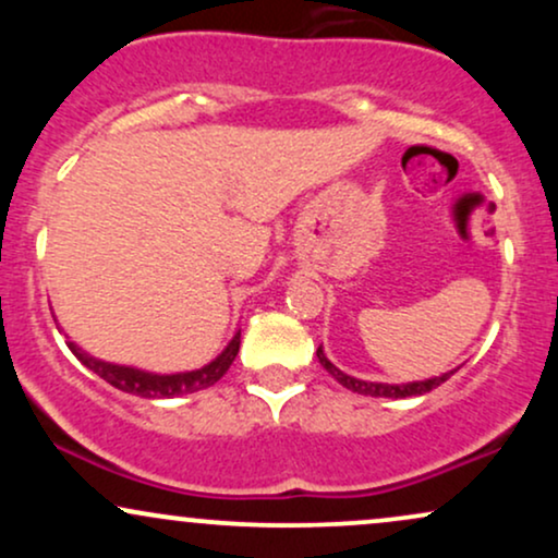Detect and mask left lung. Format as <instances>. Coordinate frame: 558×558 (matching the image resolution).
Instances as JSON below:
<instances>
[{
	"mask_svg": "<svg viewBox=\"0 0 558 558\" xmlns=\"http://www.w3.org/2000/svg\"><path fill=\"white\" fill-rule=\"evenodd\" d=\"M317 360L323 364L328 373L336 377L338 383H341L343 388L354 390V393H362V396H386V399H409V396H422V393H430L433 388H438L440 383H446L448 377H451L457 369H451V373H444L440 377H430V380H417V383H403V386H388V383H367V380H360V377H351L341 373V369L332 364L328 356H325L323 345L317 349Z\"/></svg>",
	"mask_w": 558,
	"mask_h": 558,
	"instance_id": "8db88e82",
	"label": "left lung"
}]
</instances>
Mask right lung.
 <instances>
[{"instance_id":"1","label":"right lung","mask_w":558,"mask_h":558,"mask_svg":"<svg viewBox=\"0 0 558 558\" xmlns=\"http://www.w3.org/2000/svg\"><path fill=\"white\" fill-rule=\"evenodd\" d=\"M70 351H73L78 360L86 364L92 373L99 377H105L110 386H114L123 393H133L141 396V399H172V396H183V393H194V390H204L209 386H215L222 375L228 373V367L233 364L235 354H239L241 345V330L235 332L233 341L226 345L220 356L215 362H209L207 367L194 369V373H181V375H151V373H141V369L133 367H120V364H110L88 356L86 351H81L75 343H68Z\"/></svg>"}]
</instances>
